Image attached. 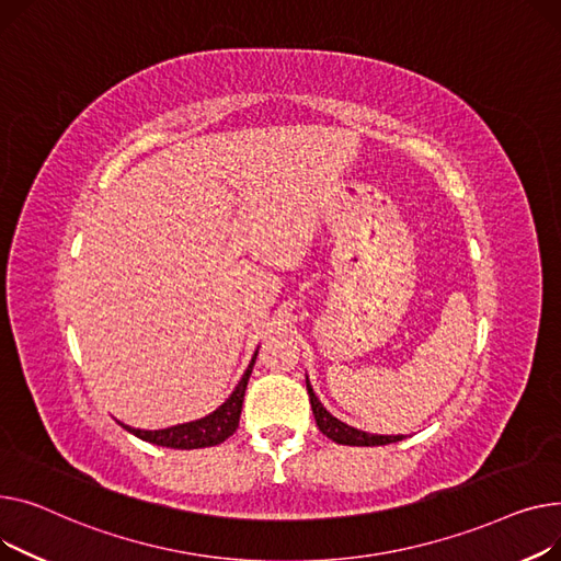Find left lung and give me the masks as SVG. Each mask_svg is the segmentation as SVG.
Listing matches in <instances>:
<instances>
[{
	"mask_svg": "<svg viewBox=\"0 0 561 561\" xmlns=\"http://www.w3.org/2000/svg\"><path fill=\"white\" fill-rule=\"evenodd\" d=\"M306 387H308V397H310V405H312L317 427L328 439H333V442L344 444V446H385V444H393V442L405 439L403 435H369V433L357 431V427H351V425L342 423L340 419H335L331 412H328L319 403L308 378H306Z\"/></svg>",
	"mask_w": 561,
	"mask_h": 561,
	"instance_id": "left-lung-1",
	"label": "left lung"
}]
</instances>
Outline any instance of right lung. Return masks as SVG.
<instances>
[{
  "instance_id": "1",
  "label": "right lung",
  "mask_w": 561,
  "mask_h": 561,
  "mask_svg": "<svg viewBox=\"0 0 561 561\" xmlns=\"http://www.w3.org/2000/svg\"><path fill=\"white\" fill-rule=\"evenodd\" d=\"M257 355V353H255ZM255 355L251 359L249 369L244 371L240 385L236 387V391L230 393L226 399V403L221 408H217L213 414L199 419V421H190V423H181L174 427H164V431H138V427L124 425L128 433H134L136 437L156 444V446H164V448H181V450H190V448H206V446H217L224 439H228L238 431L240 425V414H242V401H244V391H247V382L253 369Z\"/></svg>"
}]
</instances>
